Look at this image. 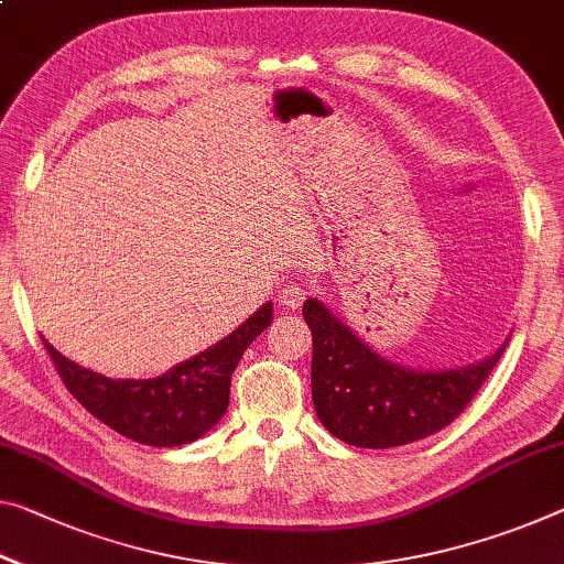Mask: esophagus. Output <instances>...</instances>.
<instances>
[{"instance_id":"esophagus-1","label":"esophagus","mask_w":564,"mask_h":564,"mask_svg":"<svg viewBox=\"0 0 564 564\" xmlns=\"http://www.w3.org/2000/svg\"><path fill=\"white\" fill-rule=\"evenodd\" d=\"M303 299H306V291H303L299 283H291L279 291V303L283 308H299Z\"/></svg>"}]
</instances>
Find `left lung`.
<instances>
[{"label":"left lung","instance_id":"1","mask_svg":"<svg viewBox=\"0 0 564 564\" xmlns=\"http://www.w3.org/2000/svg\"><path fill=\"white\" fill-rule=\"evenodd\" d=\"M303 318L314 336L311 394L321 424L361 449L411 444L452 424L509 341L481 361L426 371L383 359L318 299L303 303Z\"/></svg>","mask_w":564,"mask_h":564}]
</instances>
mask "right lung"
<instances>
[{
    "label": "right lung",
    "mask_w": 564,
    "mask_h": 564,
    "mask_svg": "<svg viewBox=\"0 0 564 564\" xmlns=\"http://www.w3.org/2000/svg\"><path fill=\"white\" fill-rule=\"evenodd\" d=\"M268 301L216 346L155 379H107L69 361L42 338L69 394L89 414L128 440L148 446H183L216 426L228 409L230 377L246 348L271 326Z\"/></svg>",
    "instance_id": "add662e5"
}]
</instances>
